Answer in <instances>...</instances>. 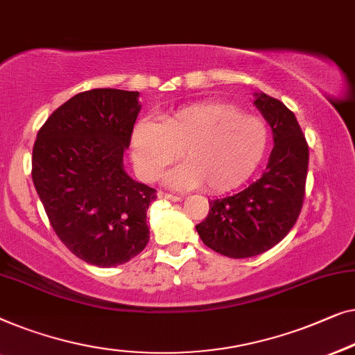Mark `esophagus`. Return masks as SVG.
<instances>
[{
    "label": "esophagus",
    "mask_w": 355,
    "mask_h": 355,
    "mask_svg": "<svg viewBox=\"0 0 355 355\" xmlns=\"http://www.w3.org/2000/svg\"><path fill=\"white\" fill-rule=\"evenodd\" d=\"M157 196L161 199H168V201H173V202H178L183 199V196H178V194H171V193H164V191L159 193Z\"/></svg>",
    "instance_id": "obj_1"
}]
</instances>
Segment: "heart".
Masks as SVG:
<instances>
[{"label":"heart","instance_id":"1","mask_svg":"<svg viewBox=\"0 0 355 355\" xmlns=\"http://www.w3.org/2000/svg\"><path fill=\"white\" fill-rule=\"evenodd\" d=\"M268 130L262 119L241 114L225 103H202L180 109L162 123L139 121L132 133V157L138 175L153 182L167 173V184L223 193L246 182L267 151Z\"/></svg>","mask_w":355,"mask_h":355}]
</instances>
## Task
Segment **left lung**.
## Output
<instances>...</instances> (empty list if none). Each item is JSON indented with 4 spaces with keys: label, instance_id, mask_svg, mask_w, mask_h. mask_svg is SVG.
Listing matches in <instances>:
<instances>
[{
    "label": "left lung",
    "instance_id": "left-lung-1",
    "mask_svg": "<svg viewBox=\"0 0 355 355\" xmlns=\"http://www.w3.org/2000/svg\"><path fill=\"white\" fill-rule=\"evenodd\" d=\"M254 96L275 143L266 172L243 191L209 202L207 217L196 225L207 248L233 259L257 256L282 241L306 194L309 146L296 116L266 93Z\"/></svg>",
    "mask_w": 355,
    "mask_h": 355
}]
</instances>
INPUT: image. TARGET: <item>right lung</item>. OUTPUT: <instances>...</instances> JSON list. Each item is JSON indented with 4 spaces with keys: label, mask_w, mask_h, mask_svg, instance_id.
<instances>
[{
    "label": "right lung",
    "mask_w": 355,
    "mask_h": 355,
    "mask_svg": "<svg viewBox=\"0 0 355 355\" xmlns=\"http://www.w3.org/2000/svg\"><path fill=\"white\" fill-rule=\"evenodd\" d=\"M138 92L96 88L59 106L37 135L32 178L49 223L78 259L128 262L146 248L156 189L123 168L141 104Z\"/></svg>",
    "instance_id": "1"
}]
</instances>
